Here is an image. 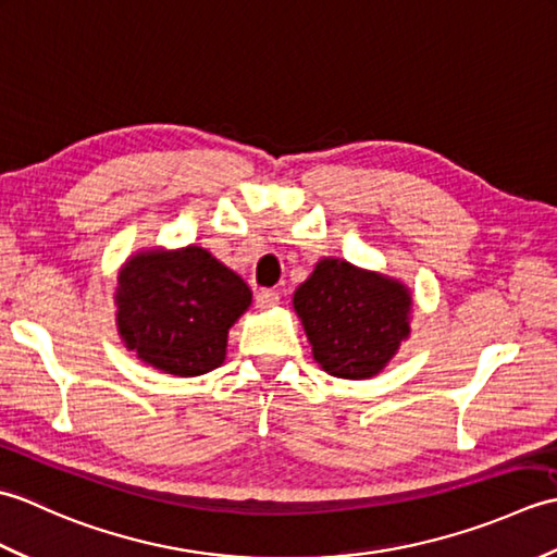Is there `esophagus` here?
<instances>
[{
  "mask_svg": "<svg viewBox=\"0 0 557 557\" xmlns=\"http://www.w3.org/2000/svg\"><path fill=\"white\" fill-rule=\"evenodd\" d=\"M277 304H280V292L275 289H260L256 294L258 309H270V306H277Z\"/></svg>",
  "mask_w": 557,
  "mask_h": 557,
  "instance_id": "34e87169",
  "label": "esophagus"
}]
</instances>
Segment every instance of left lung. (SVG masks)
<instances>
[{
	"instance_id": "1",
	"label": "left lung",
	"mask_w": 557,
	"mask_h": 557,
	"mask_svg": "<svg viewBox=\"0 0 557 557\" xmlns=\"http://www.w3.org/2000/svg\"><path fill=\"white\" fill-rule=\"evenodd\" d=\"M294 311L318 366L361 381L381 373L409 337L411 294L393 277L323 258L294 292Z\"/></svg>"
}]
</instances>
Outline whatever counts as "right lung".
<instances>
[{
	"label": "right lung",
	"mask_w": 557,
	"mask_h": 557,
	"mask_svg": "<svg viewBox=\"0 0 557 557\" xmlns=\"http://www.w3.org/2000/svg\"><path fill=\"white\" fill-rule=\"evenodd\" d=\"M114 301L120 335L140 361L194 377L224 361L227 333L251 306V289L206 248H150L126 260Z\"/></svg>",
	"instance_id": "add662e5"
}]
</instances>
